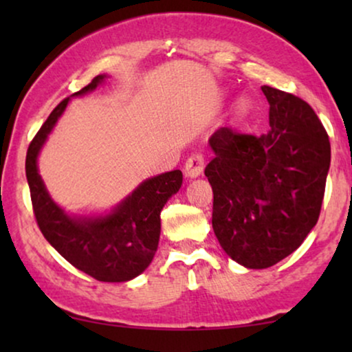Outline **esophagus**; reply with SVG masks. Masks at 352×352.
Wrapping results in <instances>:
<instances>
[{
	"mask_svg": "<svg viewBox=\"0 0 352 352\" xmlns=\"http://www.w3.org/2000/svg\"><path fill=\"white\" fill-rule=\"evenodd\" d=\"M204 168H205L204 157H201L200 153H194V155H190L189 158H187V162L184 165V173L187 177H197L204 173Z\"/></svg>",
	"mask_w": 352,
	"mask_h": 352,
	"instance_id": "34e87169",
	"label": "esophagus"
}]
</instances>
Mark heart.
Returning a JSON list of instances; mask_svg holds the SVG:
<instances>
[{
    "label": "heart",
    "instance_id": "obj_1",
    "mask_svg": "<svg viewBox=\"0 0 352 352\" xmlns=\"http://www.w3.org/2000/svg\"><path fill=\"white\" fill-rule=\"evenodd\" d=\"M235 112H237L239 117H245V115L250 112V102H248V100L247 99H240L239 104H237V110H235Z\"/></svg>",
    "mask_w": 352,
    "mask_h": 352
}]
</instances>
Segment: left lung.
<instances>
[{"label": "left lung", "mask_w": 352, "mask_h": 352, "mask_svg": "<svg viewBox=\"0 0 352 352\" xmlns=\"http://www.w3.org/2000/svg\"><path fill=\"white\" fill-rule=\"evenodd\" d=\"M269 131L219 128L205 168L213 189V230L234 261L271 267L305 242L319 219L330 168V141L311 105L261 86Z\"/></svg>", "instance_id": "left-lung-1"}]
</instances>
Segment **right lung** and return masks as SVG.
I'll return each mask as SVG.
<instances>
[{
	"mask_svg": "<svg viewBox=\"0 0 352 352\" xmlns=\"http://www.w3.org/2000/svg\"><path fill=\"white\" fill-rule=\"evenodd\" d=\"M104 78L105 75H98L72 96L89 93ZM69 100L70 98H65L52 110L27 151L25 175L38 228L72 266L96 280H131L152 263L160 239V211L168 199L179 190L182 173L168 171L144 181L107 216H69L47 194L36 166L38 153Z\"/></svg>",
	"mask_w": 352,
	"mask_h": 352,
	"instance_id": "1",
	"label": "right lung"
}]
</instances>
